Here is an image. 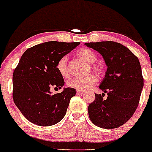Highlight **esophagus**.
<instances>
[{
  "instance_id": "34e87169",
  "label": "esophagus",
  "mask_w": 152,
  "mask_h": 152,
  "mask_svg": "<svg viewBox=\"0 0 152 152\" xmlns=\"http://www.w3.org/2000/svg\"><path fill=\"white\" fill-rule=\"evenodd\" d=\"M85 93L84 90H77V94L82 95V94H83V93Z\"/></svg>"
}]
</instances>
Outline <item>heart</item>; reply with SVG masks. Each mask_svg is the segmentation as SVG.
<instances>
[{
    "label": "heart",
    "mask_w": 152,
    "mask_h": 152,
    "mask_svg": "<svg viewBox=\"0 0 152 152\" xmlns=\"http://www.w3.org/2000/svg\"><path fill=\"white\" fill-rule=\"evenodd\" d=\"M77 57L83 59L88 64H91L90 67L96 75L100 76L102 74V68L97 64H93L97 60V56L91 49L83 48L77 52ZM56 69L58 72L63 77H67L69 76V69L67 67V57L62 56L58 59L56 64ZM97 82L96 77L94 75L86 76L85 77H72L67 81V86L76 90H85L90 89L94 86Z\"/></svg>",
    "instance_id": "b5f03b06"
}]
</instances>
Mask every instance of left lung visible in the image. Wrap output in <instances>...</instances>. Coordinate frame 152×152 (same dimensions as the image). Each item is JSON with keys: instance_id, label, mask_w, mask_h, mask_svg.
<instances>
[{"instance_id": "left-lung-1", "label": "left lung", "mask_w": 152, "mask_h": 152, "mask_svg": "<svg viewBox=\"0 0 152 152\" xmlns=\"http://www.w3.org/2000/svg\"><path fill=\"white\" fill-rule=\"evenodd\" d=\"M103 56L107 71L96 94L88 106L91 121L103 129H115L124 125L136 111L144 87L139 59L125 46L115 42L85 43ZM107 93L108 97L103 99Z\"/></svg>"}]
</instances>
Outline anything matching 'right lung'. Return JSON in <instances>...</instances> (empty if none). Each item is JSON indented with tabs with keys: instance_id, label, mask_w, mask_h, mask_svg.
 Returning <instances> with one entry per match:
<instances>
[{
	"instance_id": "add662e5",
	"label": "right lung",
	"mask_w": 152,
	"mask_h": 152,
	"mask_svg": "<svg viewBox=\"0 0 152 152\" xmlns=\"http://www.w3.org/2000/svg\"><path fill=\"white\" fill-rule=\"evenodd\" d=\"M80 42L52 41L26 50L13 74V98L27 120L49 126L64 117L69 101L76 94L72 88L52 94L50 88H62L64 81L56 69L58 59L73 50Z\"/></svg>"
}]
</instances>
